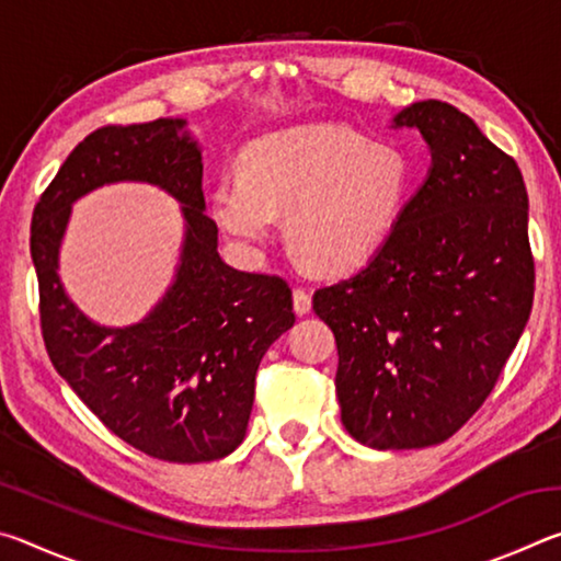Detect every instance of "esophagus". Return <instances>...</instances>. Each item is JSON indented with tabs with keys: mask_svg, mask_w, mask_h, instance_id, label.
Listing matches in <instances>:
<instances>
[{
	"mask_svg": "<svg viewBox=\"0 0 561 561\" xmlns=\"http://www.w3.org/2000/svg\"><path fill=\"white\" fill-rule=\"evenodd\" d=\"M309 309H311V294L304 287H294V311L301 317V314H309Z\"/></svg>",
	"mask_w": 561,
	"mask_h": 561,
	"instance_id": "obj_1",
	"label": "esophagus"
}]
</instances>
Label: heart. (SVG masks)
<instances>
[{
    "mask_svg": "<svg viewBox=\"0 0 561 561\" xmlns=\"http://www.w3.org/2000/svg\"><path fill=\"white\" fill-rule=\"evenodd\" d=\"M242 178L222 175L210 195L215 222L254 250L287 213V242L317 272H346L378 252L413 185L405 153L341 126L267 133L242 150Z\"/></svg>",
    "mask_w": 561,
    "mask_h": 561,
    "instance_id": "obj_1",
    "label": "heart"
}]
</instances>
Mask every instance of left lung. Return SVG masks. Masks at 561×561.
<instances>
[{"instance_id": "obj_1", "label": "left lung", "mask_w": 561, "mask_h": 561, "mask_svg": "<svg viewBox=\"0 0 561 561\" xmlns=\"http://www.w3.org/2000/svg\"><path fill=\"white\" fill-rule=\"evenodd\" d=\"M433 150L421 190L366 267L314 291L334 331L341 421L376 450L428 448L492 393L535 299L515 158L450 103L396 116Z\"/></svg>"}]
</instances>
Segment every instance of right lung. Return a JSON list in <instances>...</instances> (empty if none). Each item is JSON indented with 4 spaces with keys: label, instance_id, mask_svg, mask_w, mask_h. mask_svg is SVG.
<instances>
[{
    "label": "right lung",
    "instance_id": "1",
    "mask_svg": "<svg viewBox=\"0 0 561 561\" xmlns=\"http://www.w3.org/2000/svg\"><path fill=\"white\" fill-rule=\"evenodd\" d=\"M116 179L165 186L186 207L179 279L140 325L106 330L83 318L55 267L70 203ZM46 354L73 393L133 448L165 462H210L242 443L264 351L294 324L279 274L225 264L205 215L203 158L185 121L158 118L89 133L44 190L32 217Z\"/></svg>",
    "mask_w": 561,
    "mask_h": 561
}]
</instances>
